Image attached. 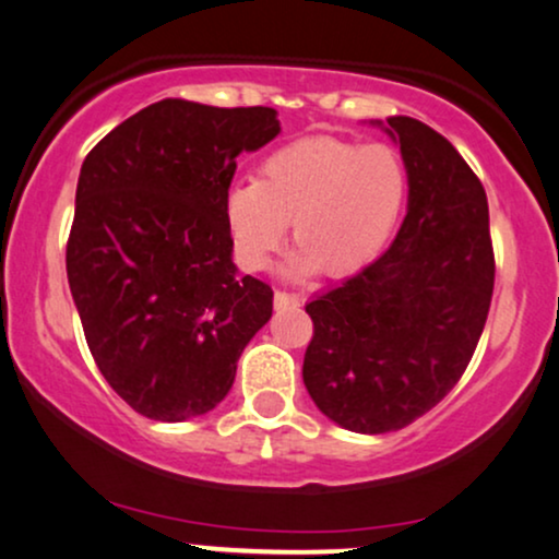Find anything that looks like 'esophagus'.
Returning a JSON list of instances; mask_svg holds the SVG:
<instances>
[{
	"label": "esophagus",
	"instance_id": "34e87169",
	"mask_svg": "<svg viewBox=\"0 0 559 559\" xmlns=\"http://www.w3.org/2000/svg\"><path fill=\"white\" fill-rule=\"evenodd\" d=\"M273 305H275V309H284V307H299V297H297V294H288V292H275Z\"/></svg>",
	"mask_w": 559,
	"mask_h": 559
}]
</instances>
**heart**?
<instances>
[{
	"mask_svg": "<svg viewBox=\"0 0 559 559\" xmlns=\"http://www.w3.org/2000/svg\"><path fill=\"white\" fill-rule=\"evenodd\" d=\"M408 177L390 145L341 138H305L260 164L254 185L231 187L224 221L234 258L247 273L271 265L288 224L299 250L288 260L294 278L359 273L385 250L406 203Z\"/></svg>",
	"mask_w": 559,
	"mask_h": 559,
	"instance_id": "heart-1",
	"label": "heart"
}]
</instances>
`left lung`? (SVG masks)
Listing matches in <instances>:
<instances>
[{
    "instance_id": "1",
    "label": "left lung",
    "mask_w": 559,
    "mask_h": 559,
    "mask_svg": "<svg viewBox=\"0 0 559 559\" xmlns=\"http://www.w3.org/2000/svg\"><path fill=\"white\" fill-rule=\"evenodd\" d=\"M401 145L408 205L372 265L307 305V393L338 427L385 435L453 390L479 344L495 288L489 207L461 153L412 117L372 122Z\"/></svg>"
}]
</instances>
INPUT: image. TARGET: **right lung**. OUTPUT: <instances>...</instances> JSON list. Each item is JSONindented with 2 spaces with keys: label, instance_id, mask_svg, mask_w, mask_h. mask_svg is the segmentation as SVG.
Listing matches in <instances>:
<instances>
[{
  "label": "right lung",
  "instance_id": "1",
  "mask_svg": "<svg viewBox=\"0 0 559 559\" xmlns=\"http://www.w3.org/2000/svg\"><path fill=\"white\" fill-rule=\"evenodd\" d=\"M278 132L267 106L164 98L83 160L67 281L100 374L147 419L218 406L271 320V286L237 275L224 200L239 153Z\"/></svg>",
  "mask_w": 559,
  "mask_h": 559
}]
</instances>
